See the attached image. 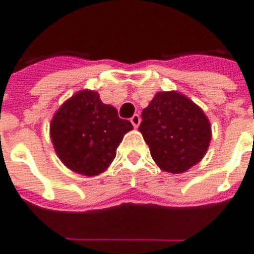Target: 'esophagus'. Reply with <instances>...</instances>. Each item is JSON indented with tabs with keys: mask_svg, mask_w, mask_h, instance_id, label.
Segmentation results:
<instances>
[{
	"mask_svg": "<svg viewBox=\"0 0 254 254\" xmlns=\"http://www.w3.org/2000/svg\"><path fill=\"white\" fill-rule=\"evenodd\" d=\"M140 121H141V120H140V116H138V114H134V116L130 118V122H132V125L134 127H138V125H140Z\"/></svg>",
	"mask_w": 254,
	"mask_h": 254,
	"instance_id": "34e87169",
	"label": "esophagus"
}]
</instances>
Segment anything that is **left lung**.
<instances>
[{"label":"left lung","instance_id":"obj_1","mask_svg":"<svg viewBox=\"0 0 254 254\" xmlns=\"http://www.w3.org/2000/svg\"><path fill=\"white\" fill-rule=\"evenodd\" d=\"M138 130L160 170L181 174L207 154L212 138L205 113L177 91L156 92L141 113Z\"/></svg>","mask_w":254,"mask_h":254}]
</instances>
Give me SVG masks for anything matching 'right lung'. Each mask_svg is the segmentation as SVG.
I'll list each match as a JSON object with an SVG mask.
<instances>
[{"label": "right lung", "instance_id": "add662e5", "mask_svg": "<svg viewBox=\"0 0 254 254\" xmlns=\"http://www.w3.org/2000/svg\"><path fill=\"white\" fill-rule=\"evenodd\" d=\"M132 124L105 105L99 94L81 89L65 100L52 118L50 137L56 154L69 170L95 177L107 170Z\"/></svg>", "mask_w": 254, "mask_h": 254}]
</instances>
